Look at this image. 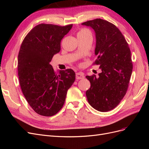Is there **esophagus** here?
<instances>
[{"label":"esophagus","mask_w":149,"mask_h":149,"mask_svg":"<svg viewBox=\"0 0 149 149\" xmlns=\"http://www.w3.org/2000/svg\"><path fill=\"white\" fill-rule=\"evenodd\" d=\"M84 78V75L83 73H76V79H82Z\"/></svg>","instance_id":"esophagus-1"}]
</instances>
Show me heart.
I'll list each match as a JSON object with an SVG mask.
<instances>
[{"mask_svg": "<svg viewBox=\"0 0 149 149\" xmlns=\"http://www.w3.org/2000/svg\"><path fill=\"white\" fill-rule=\"evenodd\" d=\"M88 31V30H86V29H83V30H81L79 33H81V32H84V31Z\"/></svg>", "mask_w": 149, "mask_h": 149, "instance_id": "1", "label": "heart"}]
</instances>
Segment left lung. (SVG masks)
Returning <instances> with one entry per match:
<instances>
[{
	"mask_svg": "<svg viewBox=\"0 0 149 149\" xmlns=\"http://www.w3.org/2000/svg\"><path fill=\"white\" fill-rule=\"evenodd\" d=\"M96 33L94 65H100L102 72L86 76L91 87L86 92L88 102L94 109L107 112L118 106L127 92L132 71L131 53L128 43L116 25L105 20L96 19L85 22Z\"/></svg>",
	"mask_w": 149,
	"mask_h": 149,
	"instance_id": "left-lung-1",
	"label": "left lung"
}]
</instances>
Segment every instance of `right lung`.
I'll return each instance as SVG.
<instances>
[{"label":"right lung","mask_w":149,"mask_h":149,"mask_svg":"<svg viewBox=\"0 0 149 149\" xmlns=\"http://www.w3.org/2000/svg\"><path fill=\"white\" fill-rule=\"evenodd\" d=\"M73 24H41L26 35L18 55V76L22 91L33 110L52 116L63 106L68 90L75 80L71 69L55 71L49 64L60 52L61 41Z\"/></svg>","instance_id":"obj_1"}]
</instances>
